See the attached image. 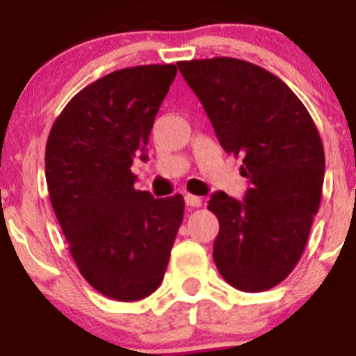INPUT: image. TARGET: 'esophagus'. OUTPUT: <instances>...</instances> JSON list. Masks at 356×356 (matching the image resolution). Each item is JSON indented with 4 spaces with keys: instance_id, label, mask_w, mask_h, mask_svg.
<instances>
[{
    "instance_id": "obj_1",
    "label": "esophagus",
    "mask_w": 356,
    "mask_h": 356,
    "mask_svg": "<svg viewBox=\"0 0 356 356\" xmlns=\"http://www.w3.org/2000/svg\"><path fill=\"white\" fill-rule=\"evenodd\" d=\"M184 201H186V204H188L189 208H198V207H201V204H203V200H201L200 196H195V195H186Z\"/></svg>"
}]
</instances>
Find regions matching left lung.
<instances>
[{
  "instance_id": "1",
  "label": "left lung",
  "mask_w": 356,
  "mask_h": 356,
  "mask_svg": "<svg viewBox=\"0 0 356 356\" xmlns=\"http://www.w3.org/2000/svg\"><path fill=\"white\" fill-rule=\"evenodd\" d=\"M227 153L243 156L245 200L218 191L208 201L220 231L213 260L246 293L267 291L296 267L318 211L325 156L298 96L265 68L238 58L179 62Z\"/></svg>"
}]
</instances>
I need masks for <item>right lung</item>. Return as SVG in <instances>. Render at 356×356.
Segmentation results:
<instances>
[{
	"mask_svg": "<svg viewBox=\"0 0 356 356\" xmlns=\"http://www.w3.org/2000/svg\"><path fill=\"white\" fill-rule=\"evenodd\" d=\"M175 65L122 68L74 96L46 143L49 200L82 277L118 301L149 296L163 281L182 215L181 195L136 191L131 167L148 160L153 122Z\"/></svg>",
	"mask_w": 356,
	"mask_h": 356,
	"instance_id": "add662e5",
	"label": "right lung"
}]
</instances>
